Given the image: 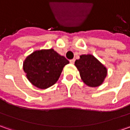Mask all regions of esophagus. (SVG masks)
<instances>
[{"mask_svg":"<svg viewBox=\"0 0 130 130\" xmlns=\"http://www.w3.org/2000/svg\"><path fill=\"white\" fill-rule=\"evenodd\" d=\"M69 61H70V63H74V61H75V59H74V58H73V59H71V60H70Z\"/></svg>","mask_w":130,"mask_h":130,"instance_id":"34e87169","label":"esophagus"}]
</instances>
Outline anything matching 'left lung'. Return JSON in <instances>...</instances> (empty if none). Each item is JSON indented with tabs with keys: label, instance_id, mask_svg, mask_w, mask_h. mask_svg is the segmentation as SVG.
<instances>
[{
	"label": "left lung",
	"instance_id": "8db88e82",
	"mask_svg": "<svg viewBox=\"0 0 130 130\" xmlns=\"http://www.w3.org/2000/svg\"><path fill=\"white\" fill-rule=\"evenodd\" d=\"M75 66L83 81L90 87L101 85L107 75L106 68L92 55H82L76 60Z\"/></svg>",
	"mask_w": 130,
	"mask_h": 130
}]
</instances>
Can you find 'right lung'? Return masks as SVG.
I'll list each match as a JSON object with an SVG mask.
<instances>
[{
	"label": "right lung",
	"mask_w": 130,
	"mask_h": 130,
	"mask_svg": "<svg viewBox=\"0 0 130 130\" xmlns=\"http://www.w3.org/2000/svg\"><path fill=\"white\" fill-rule=\"evenodd\" d=\"M69 63L53 49L33 52L24 61L23 69L29 81L35 87L46 89L56 83L63 68Z\"/></svg>",
	"instance_id": "obj_1"
}]
</instances>
